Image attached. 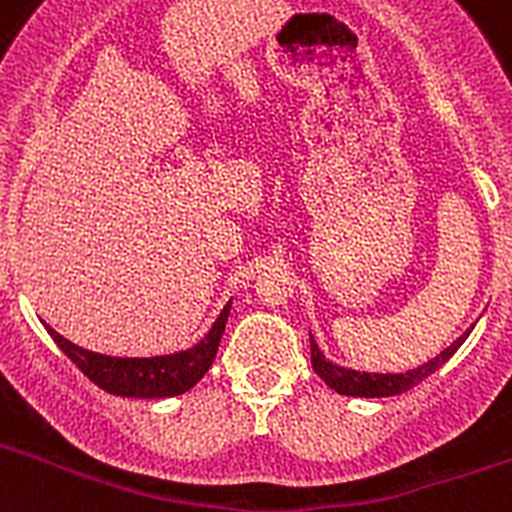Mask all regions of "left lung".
I'll list each match as a JSON object with an SVG mask.
<instances>
[{
  "mask_svg": "<svg viewBox=\"0 0 512 512\" xmlns=\"http://www.w3.org/2000/svg\"><path fill=\"white\" fill-rule=\"evenodd\" d=\"M469 333L456 338L446 351L431 359L428 364L418 366V369H410L405 374H369V372H354V369H343V366L330 364L323 354H320L318 343L312 341L310 336V361L312 369L328 384L330 390H336L338 395H348V397H392V395H402V392L413 390L415 384L423 382L425 377H431L436 369H441L451 356L456 354V348L464 343Z\"/></svg>",
  "mask_w": 512,
  "mask_h": 512,
  "instance_id": "1",
  "label": "left lung"
}]
</instances>
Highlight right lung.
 I'll return each instance as SVG.
<instances>
[{
	"mask_svg": "<svg viewBox=\"0 0 512 512\" xmlns=\"http://www.w3.org/2000/svg\"><path fill=\"white\" fill-rule=\"evenodd\" d=\"M228 315L230 302L223 307L220 318L212 323L210 333L197 346L169 356H151V359H117V356L97 354V351H87V348L66 341L51 325H45V328L53 336V341L61 346L63 354L79 366V372L89 377V382H94L110 395L143 397L146 400V397L182 395L205 377L207 369L215 361Z\"/></svg>",
	"mask_w": 512,
	"mask_h": 512,
	"instance_id": "right-lung-1",
	"label": "right lung"
}]
</instances>
